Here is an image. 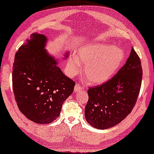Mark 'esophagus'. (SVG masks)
Here are the masks:
<instances>
[{
	"label": "esophagus",
	"mask_w": 154,
	"mask_h": 154,
	"mask_svg": "<svg viewBox=\"0 0 154 154\" xmlns=\"http://www.w3.org/2000/svg\"><path fill=\"white\" fill-rule=\"evenodd\" d=\"M82 89V87L80 86V85L79 83L75 84V87H74V91H75V92H79V91H81Z\"/></svg>",
	"instance_id": "esophagus-1"
}]
</instances>
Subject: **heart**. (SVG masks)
I'll use <instances>...</instances> for the list:
<instances>
[{
    "mask_svg": "<svg viewBox=\"0 0 154 154\" xmlns=\"http://www.w3.org/2000/svg\"><path fill=\"white\" fill-rule=\"evenodd\" d=\"M125 59L119 47L105 43L85 45L77 51V58L72 56L67 63L70 76L75 75L85 65L83 74L89 83L100 85L109 80L120 69Z\"/></svg>",
    "mask_w": 154,
    "mask_h": 154,
    "instance_id": "1",
    "label": "heart"
}]
</instances>
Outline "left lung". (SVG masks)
<instances>
[{
    "label": "left lung",
    "mask_w": 154,
    "mask_h": 154,
    "mask_svg": "<svg viewBox=\"0 0 154 154\" xmlns=\"http://www.w3.org/2000/svg\"><path fill=\"white\" fill-rule=\"evenodd\" d=\"M142 76L140 58L132 47L126 63L112 79L88 89L89 100L85 109L87 122L98 129L120 123L136 105Z\"/></svg>",
    "instance_id": "obj_1"
}]
</instances>
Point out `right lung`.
<instances>
[{
	"label": "right lung",
	"instance_id": "add662e5",
	"mask_svg": "<svg viewBox=\"0 0 154 154\" xmlns=\"http://www.w3.org/2000/svg\"><path fill=\"white\" fill-rule=\"evenodd\" d=\"M47 41L45 35L32 34L16 53L13 65L16 103L28 119L38 124L51 123L59 116L64 101L75 86L47 53Z\"/></svg>",
	"mask_w": 154,
	"mask_h": 154
}]
</instances>
